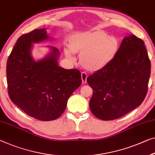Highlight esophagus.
Instances as JSON below:
<instances>
[{
  "label": "esophagus",
  "instance_id": "1",
  "mask_svg": "<svg viewBox=\"0 0 155 155\" xmlns=\"http://www.w3.org/2000/svg\"><path fill=\"white\" fill-rule=\"evenodd\" d=\"M81 77H82V84H85L87 82V79L88 75L85 72H82L81 73Z\"/></svg>",
  "mask_w": 155,
  "mask_h": 155
}]
</instances>
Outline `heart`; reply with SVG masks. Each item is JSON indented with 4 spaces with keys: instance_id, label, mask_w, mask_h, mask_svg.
<instances>
[{
    "instance_id": "heart-1",
    "label": "heart",
    "mask_w": 155,
    "mask_h": 155,
    "mask_svg": "<svg viewBox=\"0 0 155 155\" xmlns=\"http://www.w3.org/2000/svg\"><path fill=\"white\" fill-rule=\"evenodd\" d=\"M73 52L80 54L81 63L89 70H98L108 64L118 51V41L116 37L107 36L102 31L75 33L71 38ZM66 54L72 58L69 50Z\"/></svg>"
}]
</instances>
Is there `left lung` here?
<instances>
[{"label":"left lung","mask_w":155,"mask_h":155,"mask_svg":"<svg viewBox=\"0 0 155 155\" xmlns=\"http://www.w3.org/2000/svg\"><path fill=\"white\" fill-rule=\"evenodd\" d=\"M141 39L125 37L110 62L87 78L89 107L103 120H114L141 104L147 92L151 64Z\"/></svg>","instance_id":"left-lung-1"}]
</instances>
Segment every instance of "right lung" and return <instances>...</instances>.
Returning a JSON list of instances; mask_svg holds the SVG:
<instances>
[{
  "label": "right lung",
  "mask_w": 155,
  "mask_h": 155,
  "mask_svg": "<svg viewBox=\"0 0 155 155\" xmlns=\"http://www.w3.org/2000/svg\"><path fill=\"white\" fill-rule=\"evenodd\" d=\"M46 29H35L18 38L7 62V82L11 101L28 116L40 120H53L64 113L67 101L82 84L79 70L58 66L59 52L35 61L32 43L48 39Z\"/></svg>",
  "instance_id": "obj_1"
}]
</instances>
